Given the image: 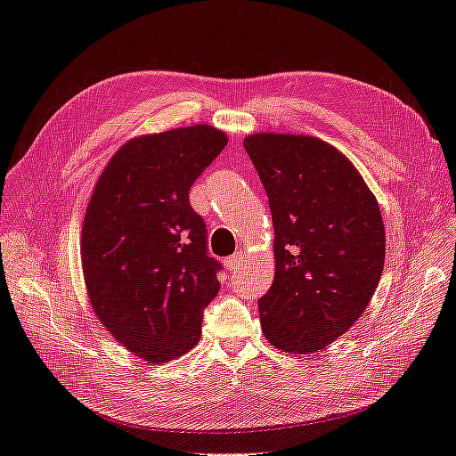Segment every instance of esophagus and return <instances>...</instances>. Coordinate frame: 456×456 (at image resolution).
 I'll list each match as a JSON object with an SVG mask.
<instances>
[{"label": "esophagus", "mask_w": 456, "mask_h": 456, "mask_svg": "<svg viewBox=\"0 0 456 456\" xmlns=\"http://www.w3.org/2000/svg\"><path fill=\"white\" fill-rule=\"evenodd\" d=\"M241 258H243V253L240 251V253H236V255H232V256H228L226 258V268L232 272H236L238 268H240V265H241Z\"/></svg>", "instance_id": "1"}]
</instances>
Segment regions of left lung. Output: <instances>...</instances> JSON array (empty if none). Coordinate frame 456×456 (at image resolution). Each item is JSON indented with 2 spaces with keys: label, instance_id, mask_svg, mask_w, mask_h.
I'll return each instance as SVG.
<instances>
[{
  "label": "left lung",
  "instance_id": "1",
  "mask_svg": "<svg viewBox=\"0 0 456 456\" xmlns=\"http://www.w3.org/2000/svg\"><path fill=\"white\" fill-rule=\"evenodd\" d=\"M243 146L273 223L262 330L283 352H317L357 322L380 281L386 233L377 198L352 161L315 136L255 133Z\"/></svg>",
  "mask_w": 456,
  "mask_h": 456
}]
</instances>
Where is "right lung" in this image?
<instances>
[{"label": "right lung", "mask_w": 456, "mask_h": 456, "mask_svg": "<svg viewBox=\"0 0 456 456\" xmlns=\"http://www.w3.org/2000/svg\"><path fill=\"white\" fill-rule=\"evenodd\" d=\"M228 136L211 126L142 134L96 181L81 228L91 306L121 346L165 363L200 342L203 310L223 268L207 255L190 188Z\"/></svg>", "instance_id": "right-lung-1"}]
</instances>
